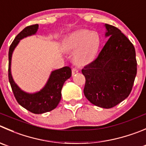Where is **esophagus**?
<instances>
[{
  "mask_svg": "<svg viewBox=\"0 0 146 146\" xmlns=\"http://www.w3.org/2000/svg\"><path fill=\"white\" fill-rule=\"evenodd\" d=\"M78 72V69L76 68H73V69H72V74L75 75Z\"/></svg>",
  "mask_w": 146,
  "mask_h": 146,
  "instance_id": "esophagus-1",
  "label": "esophagus"
}]
</instances>
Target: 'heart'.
<instances>
[{
  "label": "heart",
  "instance_id": "b5f03b06",
  "mask_svg": "<svg viewBox=\"0 0 146 146\" xmlns=\"http://www.w3.org/2000/svg\"><path fill=\"white\" fill-rule=\"evenodd\" d=\"M100 38L98 33L88 30H80L70 34L66 39L64 47L68 50H75L74 58L77 63H83L91 60L98 50Z\"/></svg>",
  "mask_w": 146,
  "mask_h": 146
}]
</instances>
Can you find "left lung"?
I'll return each instance as SVG.
<instances>
[{
  "label": "left lung",
  "instance_id": "1",
  "mask_svg": "<svg viewBox=\"0 0 146 146\" xmlns=\"http://www.w3.org/2000/svg\"><path fill=\"white\" fill-rule=\"evenodd\" d=\"M109 37L97 58L82 69L83 93L93 105L111 108L131 93L137 73L133 45L121 31L106 24Z\"/></svg>",
  "mask_w": 146,
  "mask_h": 146
}]
</instances>
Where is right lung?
<instances>
[{"label": "right lung", "instance_id": "right-lung-1", "mask_svg": "<svg viewBox=\"0 0 146 146\" xmlns=\"http://www.w3.org/2000/svg\"><path fill=\"white\" fill-rule=\"evenodd\" d=\"M38 29V24L29 25L24 28L11 43L8 53V80L13 93L17 102L22 107L35 114L49 112L57 107L61 99V90L65 81L71 76V68L66 66L51 73L48 81L40 91L34 94H29L22 91L13 80L11 73V63L12 53L20 40L28 35H33Z\"/></svg>", "mask_w": 146, "mask_h": 146}]
</instances>
